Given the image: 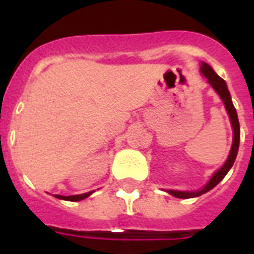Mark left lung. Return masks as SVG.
<instances>
[{
  "mask_svg": "<svg viewBox=\"0 0 254 254\" xmlns=\"http://www.w3.org/2000/svg\"><path fill=\"white\" fill-rule=\"evenodd\" d=\"M200 71L201 73L207 77V80L215 91L219 93V96L221 97V100L224 101L225 109L228 112L229 119H231V124H232L233 127V143L232 147H231V153H229L228 158L225 161V163L223 165L221 169H219L216 173L213 174L212 178L209 179V182L207 185L204 186V189L199 190V191H193V192H189V191H173V190H170L169 192L175 197H181V199H189V197H195L199 196L201 193H205L209 190H212L215 186L219 183V182L223 179V178L227 175V173L229 171V169L233 166V163H235V159H236L237 151H239V143H240V124H239V119H237V113L236 109L233 107L232 100H231V95H229L228 88H227V84H225V81L221 79L220 76H217L216 72L213 71L211 67H209L207 63H201L200 65Z\"/></svg>",
  "mask_w": 254,
  "mask_h": 254,
  "instance_id": "left-lung-1",
  "label": "left lung"
}]
</instances>
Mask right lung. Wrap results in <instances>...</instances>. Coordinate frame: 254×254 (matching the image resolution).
<instances>
[{
  "label": "right lung",
  "instance_id": "1",
  "mask_svg": "<svg viewBox=\"0 0 254 254\" xmlns=\"http://www.w3.org/2000/svg\"><path fill=\"white\" fill-rule=\"evenodd\" d=\"M92 192L87 193H81V195H71V196H62V195H55V197L58 199H63V200H69V201H77V200H83L85 197H88Z\"/></svg>",
  "mask_w": 254,
  "mask_h": 254
}]
</instances>
